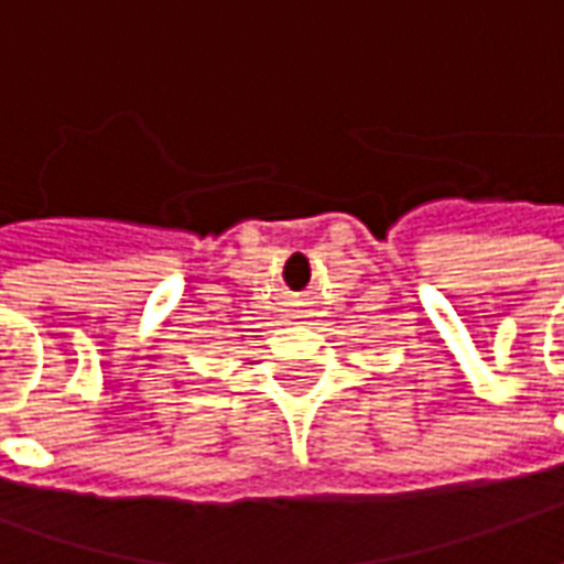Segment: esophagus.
Masks as SVG:
<instances>
[{
	"mask_svg": "<svg viewBox=\"0 0 564 564\" xmlns=\"http://www.w3.org/2000/svg\"><path fill=\"white\" fill-rule=\"evenodd\" d=\"M295 307H305V302H299V305H295Z\"/></svg>",
	"mask_w": 564,
	"mask_h": 564,
	"instance_id": "34e87169",
	"label": "esophagus"
}]
</instances>
